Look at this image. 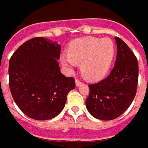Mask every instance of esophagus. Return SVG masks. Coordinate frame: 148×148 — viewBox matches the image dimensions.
<instances>
[{"label":"esophagus","instance_id":"esophagus-1","mask_svg":"<svg viewBox=\"0 0 148 148\" xmlns=\"http://www.w3.org/2000/svg\"><path fill=\"white\" fill-rule=\"evenodd\" d=\"M82 84H83V83H82V82H80L79 80H78V79H76V80H75V85H76V87H79V86L82 85Z\"/></svg>","mask_w":148,"mask_h":148}]
</instances>
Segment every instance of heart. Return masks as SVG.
<instances>
[{"instance_id": "b5f03b06", "label": "heart", "mask_w": 148, "mask_h": 148, "mask_svg": "<svg viewBox=\"0 0 148 148\" xmlns=\"http://www.w3.org/2000/svg\"><path fill=\"white\" fill-rule=\"evenodd\" d=\"M115 44L111 39L92 37L74 40L67 49V56H60V63L69 69L81 64L84 78L90 81L103 79L110 69L115 56Z\"/></svg>"}]
</instances>
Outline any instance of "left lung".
I'll return each instance as SVG.
<instances>
[{"label": "left lung", "instance_id": "obj_1", "mask_svg": "<svg viewBox=\"0 0 148 148\" xmlns=\"http://www.w3.org/2000/svg\"><path fill=\"white\" fill-rule=\"evenodd\" d=\"M117 56L109 76L88 85L86 107L96 119L111 120L122 115L136 95L138 63L134 54L123 40L115 37Z\"/></svg>", "mask_w": 148, "mask_h": 148}]
</instances>
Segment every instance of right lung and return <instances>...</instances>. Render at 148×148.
Here are the masks:
<instances>
[{"label": "right lung", "mask_w": 148, "mask_h": 148, "mask_svg": "<svg viewBox=\"0 0 148 148\" xmlns=\"http://www.w3.org/2000/svg\"><path fill=\"white\" fill-rule=\"evenodd\" d=\"M61 47L43 37L22 44L9 63L10 89L18 108L33 120H47L64 109L74 79L60 70Z\"/></svg>", "instance_id": "add662e5"}]
</instances>
